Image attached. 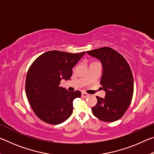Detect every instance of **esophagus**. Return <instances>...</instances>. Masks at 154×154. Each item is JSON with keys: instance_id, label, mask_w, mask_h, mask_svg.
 <instances>
[{"instance_id": "34e87169", "label": "esophagus", "mask_w": 154, "mask_h": 154, "mask_svg": "<svg viewBox=\"0 0 154 154\" xmlns=\"http://www.w3.org/2000/svg\"><path fill=\"white\" fill-rule=\"evenodd\" d=\"M82 96L83 98H88V96H89V94H87V93H85V92H82Z\"/></svg>"}]
</instances>
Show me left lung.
I'll return each instance as SVG.
<instances>
[{
  "label": "left lung",
  "mask_w": 154,
  "mask_h": 154,
  "mask_svg": "<svg viewBox=\"0 0 154 154\" xmlns=\"http://www.w3.org/2000/svg\"><path fill=\"white\" fill-rule=\"evenodd\" d=\"M86 53L100 61L103 75L100 84L105 97L98 96L92 108L94 116L100 120L111 122L120 119L130 105L134 91V79L128 63L118 51L103 47Z\"/></svg>",
  "instance_id": "1"
}]
</instances>
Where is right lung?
<instances>
[{
    "label": "right lung",
    "instance_id": "obj_1",
    "mask_svg": "<svg viewBox=\"0 0 154 154\" xmlns=\"http://www.w3.org/2000/svg\"><path fill=\"white\" fill-rule=\"evenodd\" d=\"M85 53L49 51L31 64L26 79V93L34 113L42 121L59 124L72 115V102L82 93L69 92L60 84L62 79H70L72 69Z\"/></svg>",
    "mask_w": 154,
    "mask_h": 154
}]
</instances>
